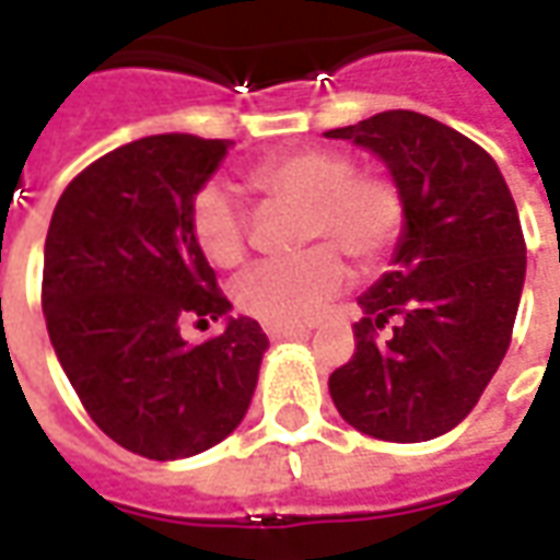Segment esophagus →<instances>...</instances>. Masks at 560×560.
Returning <instances> with one entry per match:
<instances>
[{
	"label": "esophagus",
	"instance_id": "obj_1",
	"mask_svg": "<svg viewBox=\"0 0 560 560\" xmlns=\"http://www.w3.org/2000/svg\"><path fill=\"white\" fill-rule=\"evenodd\" d=\"M308 327H267V336L272 341H288V339H300L305 336Z\"/></svg>",
	"mask_w": 560,
	"mask_h": 560
}]
</instances>
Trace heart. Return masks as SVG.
<instances>
[{
  "label": "heart",
  "mask_w": 560,
  "mask_h": 560,
  "mask_svg": "<svg viewBox=\"0 0 560 560\" xmlns=\"http://www.w3.org/2000/svg\"><path fill=\"white\" fill-rule=\"evenodd\" d=\"M252 179L272 200L303 209V243H324L291 260L255 264L236 281L240 308L267 327L312 320L348 281V267L335 249L360 267H372L393 248L405 221L396 185L381 176H353V161L329 149L272 159L260 164ZM188 219L200 252L212 264L233 267L243 260L245 219L231 188L203 185L191 197Z\"/></svg>",
  "instance_id": "1"
}]
</instances>
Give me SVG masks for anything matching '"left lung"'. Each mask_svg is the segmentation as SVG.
Returning a JSON list of instances; mask_svg holds the SVG:
<instances>
[{
  "label": "left lung",
  "mask_w": 560,
  "mask_h": 560,
  "mask_svg": "<svg viewBox=\"0 0 560 560\" xmlns=\"http://www.w3.org/2000/svg\"><path fill=\"white\" fill-rule=\"evenodd\" d=\"M327 138L384 161L405 207L393 269L357 300V351L329 396L357 432L432 441L474 411L510 348L525 284L516 203L492 155L432 116L384 110Z\"/></svg>",
  "instance_id": "obj_1"
}]
</instances>
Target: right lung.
<instances>
[{"mask_svg": "<svg viewBox=\"0 0 560 560\" xmlns=\"http://www.w3.org/2000/svg\"><path fill=\"white\" fill-rule=\"evenodd\" d=\"M231 147L173 131L107 152L62 191L44 243V320L62 372L107 438L155 462L224 441L269 348L257 320L231 317L188 219ZM195 316L225 329L188 346L178 327Z\"/></svg>", "mask_w": 560, "mask_h": 560, "instance_id": "1", "label": "right lung"}]
</instances>
